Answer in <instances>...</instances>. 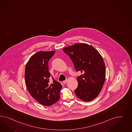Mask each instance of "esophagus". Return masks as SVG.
<instances>
[{
  "mask_svg": "<svg viewBox=\"0 0 132 132\" xmlns=\"http://www.w3.org/2000/svg\"><path fill=\"white\" fill-rule=\"evenodd\" d=\"M67 82V80H64L63 81V83L64 84H65L66 82Z\"/></svg>",
  "mask_w": 132,
  "mask_h": 132,
  "instance_id": "obj_1",
  "label": "esophagus"
}]
</instances>
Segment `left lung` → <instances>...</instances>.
I'll use <instances>...</instances> for the list:
<instances>
[{"label":"left lung","mask_w":132,"mask_h":132,"mask_svg":"<svg viewBox=\"0 0 132 132\" xmlns=\"http://www.w3.org/2000/svg\"><path fill=\"white\" fill-rule=\"evenodd\" d=\"M63 51L71 59L76 72L82 73L77 77L76 96L85 101L95 99L100 92L105 80L103 57L93 46L85 43L75 44L65 47Z\"/></svg>","instance_id":"obj_1"}]
</instances>
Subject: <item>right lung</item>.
Returning a JSON list of instances; mask_svg holds the SVG:
<instances>
[{"instance_id":"1","label":"right lung","mask_w":132,"mask_h":132,"mask_svg":"<svg viewBox=\"0 0 132 132\" xmlns=\"http://www.w3.org/2000/svg\"><path fill=\"white\" fill-rule=\"evenodd\" d=\"M55 51H39L29 59L26 65L25 82L29 92L42 105L50 106L60 99L62 86L54 80L50 82L48 61L53 57Z\"/></svg>"}]
</instances>
